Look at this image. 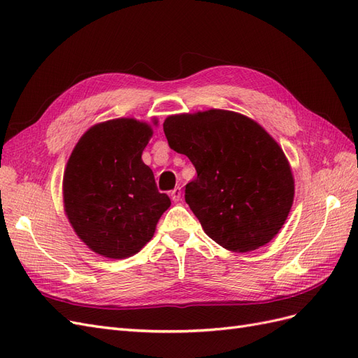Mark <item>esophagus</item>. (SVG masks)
Masks as SVG:
<instances>
[{
    "instance_id": "esophagus-1",
    "label": "esophagus",
    "mask_w": 358,
    "mask_h": 358,
    "mask_svg": "<svg viewBox=\"0 0 358 358\" xmlns=\"http://www.w3.org/2000/svg\"><path fill=\"white\" fill-rule=\"evenodd\" d=\"M171 200L173 201H179L180 197H182V188L180 187H176L175 189H171Z\"/></svg>"
}]
</instances>
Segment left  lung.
<instances>
[{
    "instance_id": "1",
    "label": "left lung",
    "mask_w": 358,
    "mask_h": 358,
    "mask_svg": "<svg viewBox=\"0 0 358 358\" xmlns=\"http://www.w3.org/2000/svg\"><path fill=\"white\" fill-rule=\"evenodd\" d=\"M162 128L170 148L197 170L185 201L204 233L236 252L272 241L294 199L291 169L275 140L252 119L216 109L169 116Z\"/></svg>"
}]
</instances>
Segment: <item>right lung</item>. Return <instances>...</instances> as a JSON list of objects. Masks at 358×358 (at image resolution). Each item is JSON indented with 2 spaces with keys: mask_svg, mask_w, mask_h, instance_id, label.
Here are the masks:
<instances>
[{
  "mask_svg": "<svg viewBox=\"0 0 358 358\" xmlns=\"http://www.w3.org/2000/svg\"><path fill=\"white\" fill-rule=\"evenodd\" d=\"M152 129L136 119L95 125L76 145L64 173L66 213L94 252L127 258L155 233L170 199L142 161Z\"/></svg>",
  "mask_w": 358,
  "mask_h": 358,
  "instance_id": "obj_1",
  "label": "right lung"
}]
</instances>
